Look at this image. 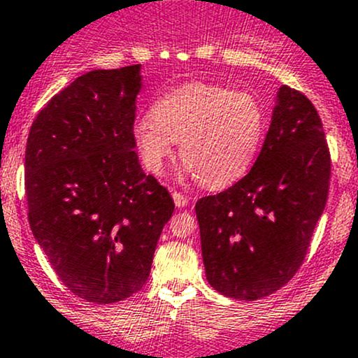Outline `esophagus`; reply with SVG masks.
<instances>
[{
	"instance_id": "esophagus-1",
	"label": "esophagus",
	"mask_w": 358,
	"mask_h": 358,
	"mask_svg": "<svg viewBox=\"0 0 358 358\" xmlns=\"http://www.w3.org/2000/svg\"><path fill=\"white\" fill-rule=\"evenodd\" d=\"M173 201H175L176 208H185L187 204H189V197L183 194H180V192H173Z\"/></svg>"
}]
</instances>
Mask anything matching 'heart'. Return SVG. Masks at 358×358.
Here are the masks:
<instances>
[{
  "instance_id": "obj_1",
  "label": "heart",
  "mask_w": 358,
  "mask_h": 358,
  "mask_svg": "<svg viewBox=\"0 0 358 358\" xmlns=\"http://www.w3.org/2000/svg\"><path fill=\"white\" fill-rule=\"evenodd\" d=\"M264 125V111L252 94L192 82L159 97L152 115L138 116L131 137L149 171L159 173L178 142L183 175L221 189L254 163Z\"/></svg>"
}]
</instances>
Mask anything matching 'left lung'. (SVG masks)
Returning a JSON list of instances; mask_svg holds the SVG:
<instances>
[{"mask_svg":"<svg viewBox=\"0 0 358 358\" xmlns=\"http://www.w3.org/2000/svg\"><path fill=\"white\" fill-rule=\"evenodd\" d=\"M331 159L314 104L281 85L255 164L195 204L206 278L240 300L268 296L302 266L326 208Z\"/></svg>","mask_w":358,"mask_h":358,"instance_id":"obj_1","label":"left lung"}]
</instances>
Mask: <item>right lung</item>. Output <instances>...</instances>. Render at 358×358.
<instances>
[{
    "label": "right lung",
    "mask_w": 358,
    "mask_h": 358,
    "mask_svg": "<svg viewBox=\"0 0 358 358\" xmlns=\"http://www.w3.org/2000/svg\"><path fill=\"white\" fill-rule=\"evenodd\" d=\"M141 89V65L80 75L41 110L25 149L34 238L70 292L101 306L144 287L175 209L134 150Z\"/></svg>",
    "instance_id": "right-lung-1"
}]
</instances>
